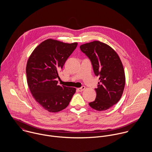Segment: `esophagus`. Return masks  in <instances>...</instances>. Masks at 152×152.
Returning a JSON list of instances; mask_svg holds the SVG:
<instances>
[{
	"label": "esophagus",
	"instance_id": "obj_1",
	"mask_svg": "<svg viewBox=\"0 0 152 152\" xmlns=\"http://www.w3.org/2000/svg\"><path fill=\"white\" fill-rule=\"evenodd\" d=\"M85 89H86V87H85V86H83V87H81V88H78L77 90H78V91H80V92H82V91H84Z\"/></svg>",
	"mask_w": 152,
	"mask_h": 152
}]
</instances>
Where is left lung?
<instances>
[{
	"instance_id": "1",
	"label": "left lung",
	"mask_w": 152,
	"mask_h": 152,
	"mask_svg": "<svg viewBox=\"0 0 152 152\" xmlns=\"http://www.w3.org/2000/svg\"><path fill=\"white\" fill-rule=\"evenodd\" d=\"M80 49L90 59L99 80L95 89V100L89 105L98 111L107 110L120 100L124 90L125 74L122 61L111 47L99 41L84 44Z\"/></svg>"
}]
</instances>
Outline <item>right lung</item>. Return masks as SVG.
Listing matches in <instances>:
<instances>
[{
    "mask_svg": "<svg viewBox=\"0 0 152 152\" xmlns=\"http://www.w3.org/2000/svg\"><path fill=\"white\" fill-rule=\"evenodd\" d=\"M77 45L49 39L36 47L28 59L26 75L30 91L36 101L50 112L66 108L76 91L75 88L58 86L56 78Z\"/></svg>",
    "mask_w": 152,
    "mask_h": 152,
    "instance_id": "1",
    "label": "right lung"
}]
</instances>
